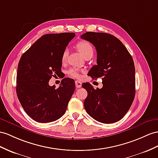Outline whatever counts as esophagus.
Returning <instances> with one entry per match:
<instances>
[{
	"label": "esophagus",
	"instance_id": "1",
	"mask_svg": "<svg viewBox=\"0 0 158 158\" xmlns=\"http://www.w3.org/2000/svg\"><path fill=\"white\" fill-rule=\"evenodd\" d=\"M75 85H76L77 88H80L82 85L81 82L79 81H75Z\"/></svg>",
	"mask_w": 158,
	"mask_h": 158
}]
</instances>
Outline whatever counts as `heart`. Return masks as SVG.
<instances>
[{"label":"heart","instance_id":"heart-1","mask_svg":"<svg viewBox=\"0 0 158 158\" xmlns=\"http://www.w3.org/2000/svg\"><path fill=\"white\" fill-rule=\"evenodd\" d=\"M76 47L77 49L81 52V54L85 58L92 57L94 54V48L91 44L86 40H81L76 44ZM69 55V50L67 48L64 49L61 55V61L63 63H64L67 60ZM68 74L75 78H79L80 77V70L76 68H71L68 71Z\"/></svg>","mask_w":158,"mask_h":158}]
</instances>
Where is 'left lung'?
I'll return each instance as SVG.
<instances>
[{"mask_svg":"<svg viewBox=\"0 0 158 158\" xmlns=\"http://www.w3.org/2000/svg\"><path fill=\"white\" fill-rule=\"evenodd\" d=\"M81 38L94 44L97 51V64L88 75L102 79V89L85 83L87 91L84 107L91 118L103 123L122 119L130 108L135 94V66L131 55L124 44L114 36L105 33L87 32Z\"/></svg>","mask_w":158,"mask_h":158,"instance_id":"left-lung-1","label":"left lung"}]
</instances>
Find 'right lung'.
I'll use <instances>...</instances> for the list:
<instances>
[{
  "instance_id": "obj_1",
  "label": "right lung",
  "mask_w": 158,
  "mask_h": 158,
  "mask_svg": "<svg viewBox=\"0 0 158 158\" xmlns=\"http://www.w3.org/2000/svg\"><path fill=\"white\" fill-rule=\"evenodd\" d=\"M73 33L43 35L20 59L17 74V97L23 110L33 120L48 123L64 115L75 91L73 79L64 78L60 86H50L52 76L61 73V55Z\"/></svg>"
}]
</instances>
